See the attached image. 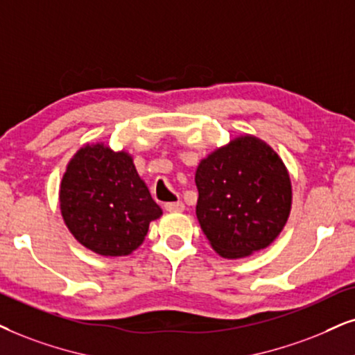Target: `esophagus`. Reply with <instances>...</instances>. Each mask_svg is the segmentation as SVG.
Segmentation results:
<instances>
[{
	"mask_svg": "<svg viewBox=\"0 0 355 355\" xmlns=\"http://www.w3.org/2000/svg\"><path fill=\"white\" fill-rule=\"evenodd\" d=\"M165 209H167L168 213H182V211L185 209V205H183L182 201H172V203H165Z\"/></svg>",
	"mask_w": 355,
	"mask_h": 355,
	"instance_id": "esophagus-1",
	"label": "esophagus"
}]
</instances>
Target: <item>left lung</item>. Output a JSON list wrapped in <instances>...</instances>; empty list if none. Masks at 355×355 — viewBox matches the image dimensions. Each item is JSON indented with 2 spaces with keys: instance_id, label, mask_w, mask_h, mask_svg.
Instances as JSON below:
<instances>
[{
  "instance_id": "left-lung-1",
  "label": "left lung",
  "mask_w": 355,
  "mask_h": 355,
  "mask_svg": "<svg viewBox=\"0 0 355 355\" xmlns=\"http://www.w3.org/2000/svg\"><path fill=\"white\" fill-rule=\"evenodd\" d=\"M196 218L211 248L241 259L268 248L288 221L291 180L267 142L244 134L213 150L195 173Z\"/></svg>"
}]
</instances>
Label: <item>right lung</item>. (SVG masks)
<instances>
[{
  "instance_id": "obj_1",
  "label": "right lung",
  "mask_w": 355,
  "mask_h": 355,
  "mask_svg": "<svg viewBox=\"0 0 355 355\" xmlns=\"http://www.w3.org/2000/svg\"><path fill=\"white\" fill-rule=\"evenodd\" d=\"M60 213L80 244L105 257L129 255L162 216L131 154L101 142L80 147L60 183Z\"/></svg>"
}]
</instances>
